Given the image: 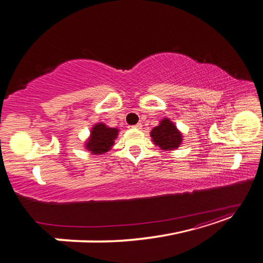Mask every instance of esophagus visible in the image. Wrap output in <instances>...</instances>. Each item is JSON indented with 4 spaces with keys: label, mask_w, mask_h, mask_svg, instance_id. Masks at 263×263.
Instances as JSON below:
<instances>
[{
    "label": "esophagus",
    "mask_w": 263,
    "mask_h": 263,
    "mask_svg": "<svg viewBox=\"0 0 263 263\" xmlns=\"http://www.w3.org/2000/svg\"><path fill=\"white\" fill-rule=\"evenodd\" d=\"M130 128H134V129H140L141 128V124L140 123H138V124H136V125H134V126H129Z\"/></svg>",
    "instance_id": "1"
}]
</instances>
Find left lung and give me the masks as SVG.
I'll return each mask as SVG.
<instances>
[{
  "mask_svg": "<svg viewBox=\"0 0 263 263\" xmlns=\"http://www.w3.org/2000/svg\"><path fill=\"white\" fill-rule=\"evenodd\" d=\"M150 137L154 144L162 150L177 149L182 142V134L169 118H163L160 124L150 132Z\"/></svg>",
  "mask_w": 263,
  "mask_h": 263,
  "instance_id": "left-lung-1",
  "label": "left lung"
}]
</instances>
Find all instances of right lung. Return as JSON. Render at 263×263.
<instances>
[{
  "label": "right lung",
  "mask_w": 263,
  "mask_h": 263,
  "mask_svg": "<svg viewBox=\"0 0 263 263\" xmlns=\"http://www.w3.org/2000/svg\"><path fill=\"white\" fill-rule=\"evenodd\" d=\"M118 129L99 123L93 126L91 136L85 142V148L93 155H103L112 148L117 137Z\"/></svg>",
  "instance_id": "obj_1"
}]
</instances>
